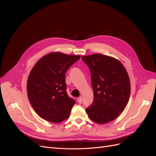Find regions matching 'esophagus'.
<instances>
[{
	"instance_id": "1",
	"label": "esophagus",
	"mask_w": 156,
	"mask_h": 156,
	"mask_svg": "<svg viewBox=\"0 0 156 156\" xmlns=\"http://www.w3.org/2000/svg\"><path fill=\"white\" fill-rule=\"evenodd\" d=\"M77 101H78V102L79 104H81V101H82V98H81V97H78Z\"/></svg>"
}]
</instances>
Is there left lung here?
I'll use <instances>...</instances> for the list:
<instances>
[{
    "mask_svg": "<svg viewBox=\"0 0 156 156\" xmlns=\"http://www.w3.org/2000/svg\"><path fill=\"white\" fill-rule=\"evenodd\" d=\"M91 73L94 99L86 109L90 119L105 124L123 111L130 95V81L124 66L112 57L95 54L83 56Z\"/></svg>",
    "mask_w": 156,
    "mask_h": 156,
    "instance_id": "obj_1",
    "label": "left lung"
}]
</instances>
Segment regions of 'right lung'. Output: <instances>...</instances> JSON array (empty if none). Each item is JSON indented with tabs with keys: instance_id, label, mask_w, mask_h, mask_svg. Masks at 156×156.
Returning a JSON list of instances; mask_svg holds the SVG:
<instances>
[{
	"instance_id": "add662e5",
	"label": "right lung",
	"mask_w": 156,
	"mask_h": 156,
	"mask_svg": "<svg viewBox=\"0 0 156 156\" xmlns=\"http://www.w3.org/2000/svg\"><path fill=\"white\" fill-rule=\"evenodd\" d=\"M80 55L51 52L40 58L31 70L27 81L29 101L38 115L59 123L69 116L75 101L66 92V73Z\"/></svg>"
}]
</instances>
